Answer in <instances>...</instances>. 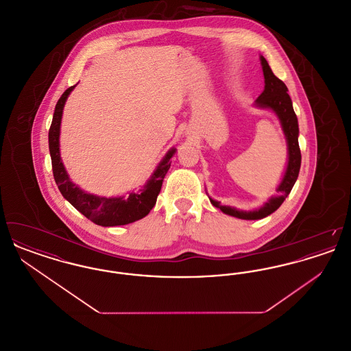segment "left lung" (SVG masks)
<instances>
[{
	"label": "left lung",
	"instance_id": "left-lung-1",
	"mask_svg": "<svg viewBox=\"0 0 351 351\" xmlns=\"http://www.w3.org/2000/svg\"><path fill=\"white\" fill-rule=\"evenodd\" d=\"M261 64H262L263 75H265V90L256 99L255 105L258 108L272 110L279 118L285 139H287L288 162H287L283 179L276 188L278 196L271 197L259 209L249 210V212L238 210L232 206L221 205V202L209 197L212 205L221 209L225 215L241 218V219H261V218L267 217L271 213H274L283 204L287 196L291 193L293 185L298 180L299 172H300L301 152L300 147H299V123H298V117H296L293 106H292V100H291L289 95L287 93L288 88L285 86V84L280 79H278L274 75V72L268 66L267 60L263 56H261Z\"/></svg>",
	"mask_w": 351,
	"mask_h": 351
}]
</instances>
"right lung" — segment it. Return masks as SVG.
<instances>
[{"label":"right lung","instance_id":"add662e5","mask_svg":"<svg viewBox=\"0 0 351 351\" xmlns=\"http://www.w3.org/2000/svg\"><path fill=\"white\" fill-rule=\"evenodd\" d=\"M76 85L69 86L58 101L53 112L49 132V147H50L51 162L53 179L63 197L73 205L82 215L100 226H119L135 222L141 218L146 217L154 208L158 195L160 192L163 179L171 167V158L176 152V149H171L162 159V162L155 168L154 173L147 180L143 189L139 192H132L128 197H100L84 192L77 185L71 182L67 171L63 166L60 150H59V136L60 123L64 104L69 93Z\"/></svg>","mask_w":351,"mask_h":351}]
</instances>
